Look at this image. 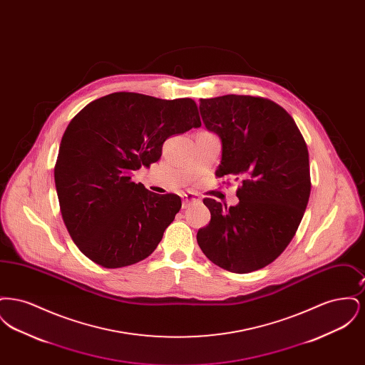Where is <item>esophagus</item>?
I'll list each match as a JSON object with an SVG mask.
<instances>
[{
  "label": "esophagus",
  "instance_id": "34e87169",
  "mask_svg": "<svg viewBox=\"0 0 365 365\" xmlns=\"http://www.w3.org/2000/svg\"><path fill=\"white\" fill-rule=\"evenodd\" d=\"M194 202H200V198L197 197V194L186 192V194L182 195V207L183 208H189L191 204H194Z\"/></svg>",
  "mask_w": 365,
  "mask_h": 365
}]
</instances>
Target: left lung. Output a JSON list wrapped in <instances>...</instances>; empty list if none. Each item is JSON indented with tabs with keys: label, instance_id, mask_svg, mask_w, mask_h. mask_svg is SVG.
Returning a JSON list of instances; mask_svg holds the SVG:
<instances>
[{
	"label": "left lung",
	"instance_id": "1",
	"mask_svg": "<svg viewBox=\"0 0 365 365\" xmlns=\"http://www.w3.org/2000/svg\"><path fill=\"white\" fill-rule=\"evenodd\" d=\"M200 113L222 140L216 176L242 179V186L235 207L204 198L210 222L198 230L197 242L223 269L257 271L282 255L305 213L311 194L307 143L293 118L267 98H201Z\"/></svg>",
	"mask_w": 365,
	"mask_h": 365
}]
</instances>
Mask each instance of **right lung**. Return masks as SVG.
Masks as SVG:
<instances>
[{"label":"right lung","instance_id":"obj_1","mask_svg":"<svg viewBox=\"0 0 365 365\" xmlns=\"http://www.w3.org/2000/svg\"><path fill=\"white\" fill-rule=\"evenodd\" d=\"M201 125L191 98L112 93L86 105L60 143L54 183L64 225L79 250L105 268L150 256L182 207L131 180L161 157L164 140Z\"/></svg>","mask_w":365,"mask_h":365}]
</instances>
